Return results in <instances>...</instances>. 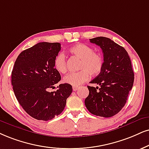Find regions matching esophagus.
Returning <instances> with one entry per match:
<instances>
[{
  "label": "esophagus",
  "instance_id": "esophagus-1",
  "mask_svg": "<svg viewBox=\"0 0 149 149\" xmlns=\"http://www.w3.org/2000/svg\"><path fill=\"white\" fill-rule=\"evenodd\" d=\"M79 88V87L78 86H73V91H77V90H78Z\"/></svg>",
  "mask_w": 149,
  "mask_h": 149
}]
</instances>
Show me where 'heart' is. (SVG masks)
Instances as JSON below:
<instances>
[{
    "label": "heart",
    "mask_w": 149,
    "mask_h": 149,
    "mask_svg": "<svg viewBox=\"0 0 149 149\" xmlns=\"http://www.w3.org/2000/svg\"><path fill=\"white\" fill-rule=\"evenodd\" d=\"M69 53L80 60L78 65L80 71L71 73L65 76L63 82L73 86H78L89 78L98 76L104 67V58L99 53L94 52L93 48L83 43H78L69 49ZM54 65L59 73L67 71L66 58L63 53L58 54L54 58Z\"/></svg>",
    "instance_id": "heart-1"
}]
</instances>
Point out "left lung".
<instances>
[{"label": "left lung", "mask_w": 149, "mask_h": 149, "mask_svg": "<svg viewBox=\"0 0 149 149\" xmlns=\"http://www.w3.org/2000/svg\"><path fill=\"white\" fill-rule=\"evenodd\" d=\"M90 42L100 47L104 56L101 73L87 87L89 93L84 103L88 111L97 116L110 118L119 113L127 102L134 82L131 59L123 47L106 37H96Z\"/></svg>", "instance_id": "left-lung-1"}]
</instances>
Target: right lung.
<instances>
[{"label": "right lung", "mask_w": 149, "mask_h": 149, "mask_svg": "<svg viewBox=\"0 0 149 149\" xmlns=\"http://www.w3.org/2000/svg\"><path fill=\"white\" fill-rule=\"evenodd\" d=\"M61 49L58 42H39L20 53L14 63V94L22 109L36 120L48 121L61 114L72 93V86L65 83L56 91H48L61 80L54 65Z\"/></svg>", "instance_id": "add662e5"}]
</instances>
